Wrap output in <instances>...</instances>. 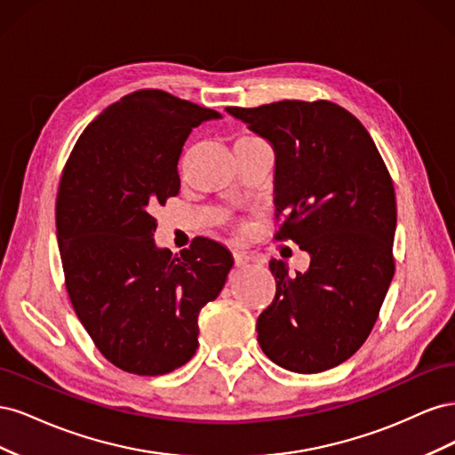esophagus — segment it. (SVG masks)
Returning <instances> with one entry per match:
<instances>
[{"mask_svg": "<svg viewBox=\"0 0 455 455\" xmlns=\"http://www.w3.org/2000/svg\"><path fill=\"white\" fill-rule=\"evenodd\" d=\"M233 259H235V266H244V264H249L252 256L244 251H235L233 252Z\"/></svg>", "mask_w": 455, "mask_h": 455, "instance_id": "obj_1", "label": "esophagus"}]
</instances>
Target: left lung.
Wrapping results in <instances>:
<instances>
[{"instance_id": "8db88e82", "label": "left lung", "mask_w": 455, "mask_h": 455, "mask_svg": "<svg viewBox=\"0 0 455 455\" xmlns=\"http://www.w3.org/2000/svg\"><path fill=\"white\" fill-rule=\"evenodd\" d=\"M226 109L273 144L275 239L311 254L296 275L269 261L277 292L258 316L259 347L298 374L334 368L370 336L393 279L391 174L363 123L330 100Z\"/></svg>"}]
</instances>
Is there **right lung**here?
I'll return each instance as SVG.
<instances>
[{
  "instance_id": "add662e5",
  "label": "right lung",
  "mask_w": 455,
  "mask_h": 455,
  "mask_svg": "<svg viewBox=\"0 0 455 455\" xmlns=\"http://www.w3.org/2000/svg\"><path fill=\"white\" fill-rule=\"evenodd\" d=\"M222 117L159 89L134 91L89 123L60 176L57 237L74 311L104 359L163 376L199 346V313L224 288L233 258L197 237L157 249L154 211L180 191L191 129Z\"/></svg>"
}]
</instances>
